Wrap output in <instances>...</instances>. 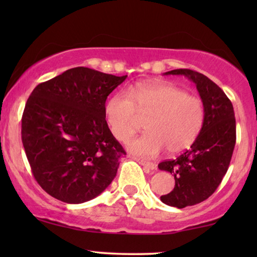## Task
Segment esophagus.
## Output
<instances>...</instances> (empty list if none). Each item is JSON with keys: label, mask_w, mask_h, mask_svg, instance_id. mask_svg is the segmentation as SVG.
<instances>
[{"label": "esophagus", "mask_w": 257, "mask_h": 257, "mask_svg": "<svg viewBox=\"0 0 257 257\" xmlns=\"http://www.w3.org/2000/svg\"><path fill=\"white\" fill-rule=\"evenodd\" d=\"M134 160L137 161V162H138L139 164H142L143 167L150 169V170H154V169L156 168V165H155L154 163L147 162V161H145V160H142V159H138V158H134Z\"/></svg>", "instance_id": "obj_1"}]
</instances>
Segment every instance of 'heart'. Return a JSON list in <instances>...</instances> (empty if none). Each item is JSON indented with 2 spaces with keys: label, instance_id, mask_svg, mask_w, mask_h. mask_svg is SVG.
<instances>
[{
  "label": "heart",
  "instance_id": "1",
  "mask_svg": "<svg viewBox=\"0 0 257 257\" xmlns=\"http://www.w3.org/2000/svg\"><path fill=\"white\" fill-rule=\"evenodd\" d=\"M138 114L150 116L149 133L132 138L127 146L137 156L152 159L163 150L177 154L193 145L202 130L205 110L201 98L171 84L139 85L106 102V122L120 142L137 129Z\"/></svg>",
  "mask_w": 257,
  "mask_h": 257
}]
</instances>
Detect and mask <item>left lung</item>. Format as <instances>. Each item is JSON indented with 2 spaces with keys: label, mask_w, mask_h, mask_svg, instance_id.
<instances>
[{
  "label": "left lung",
  "mask_w": 257,
  "mask_h": 257,
  "mask_svg": "<svg viewBox=\"0 0 257 257\" xmlns=\"http://www.w3.org/2000/svg\"><path fill=\"white\" fill-rule=\"evenodd\" d=\"M165 75H182L194 81L205 110L202 130L190 149L159 164L160 170L172 173L176 181L173 190L161 201L184 208L205 201L222 181L236 145V119L231 101L203 73L176 69Z\"/></svg>",
  "instance_id": "1"
}]
</instances>
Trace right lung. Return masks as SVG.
Here are the masks:
<instances>
[{"label":"right lung","mask_w":257,"mask_h":257,"mask_svg":"<svg viewBox=\"0 0 257 257\" xmlns=\"http://www.w3.org/2000/svg\"><path fill=\"white\" fill-rule=\"evenodd\" d=\"M125 78L77 67L30 94L21 139L35 180L52 197L84 203L114 179L125 151L108 129L105 101Z\"/></svg>","instance_id":"add662e5"}]
</instances>
